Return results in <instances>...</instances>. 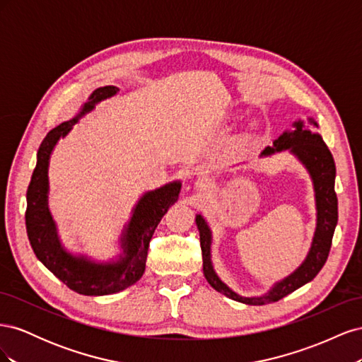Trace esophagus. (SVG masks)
<instances>
[{
    "mask_svg": "<svg viewBox=\"0 0 362 362\" xmlns=\"http://www.w3.org/2000/svg\"><path fill=\"white\" fill-rule=\"evenodd\" d=\"M194 189L198 190L199 193H208L211 189V182L208 181L206 178H199L198 181L194 182Z\"/></svg>",
    "mask_w": 362,
    "mask_h": 362,
    "instance_id": "34e87169",
    "label": "esophagus"
}]
</instances>
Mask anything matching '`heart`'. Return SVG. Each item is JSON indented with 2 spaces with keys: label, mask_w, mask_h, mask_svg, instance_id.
<instances>
[{
  "label": "heart",
  "mask_w": 362,
  "mask_h": 362,
  "mask_svg": "<svg viewBox=\"0 0 362 362\" xmlns=\"http://www.w3.org/2000/svg\"><path fill=\"white\" fill-rule=\"evenodd\" d=\"M240 116L238 115H231V119H234V120H237ZM252 129H254V133H255V131H257V125H254V128H252Z\"/></svg>",
  "instance_id": "b5f03b06"
}]
</instances>
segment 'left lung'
I'll use <instances>...</instances> for the list:
<instances>
[{
    "label": "left lung",
    "instance_id": "left-lung-1",
    "mask_svg": "<svg viewBox=\"0 0 362 362\" xmlns=\"http://www.w3.org/2000/svg\"><path fill=\"white\" fill-rule=\"evenodd\" d=\"M294 131H286V133L281 134L273 141V146H267L261 152V156H272L275 152L290 149V152H293L305 164V168L308 169L313 178L317 205V228L308 257H306L298 270L293 272L286 279L275 284L267 294L259 296V298H245V296L234 293L216 275L210 255V228H208L201 214L196 216V225H198L201 238L205 279L214 290L225 294L226 298L246 305H267L278 302L294 290L300 288L306 282L313 281L317 276V273L325 266L331 250L332 237L338 221V201L334 189L335 163L331 151L325 145L322 136L317 133L319 125H317L313 117L306 120V125H303L302 120H298V122H294Z\"/></svg>",
    "mask_w": 362,
    "mask_h": 362
}]
</instances>
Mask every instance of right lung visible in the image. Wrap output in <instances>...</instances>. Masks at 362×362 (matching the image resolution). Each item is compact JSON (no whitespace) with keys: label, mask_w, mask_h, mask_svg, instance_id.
<instances>
[{"label":"right lung","mask_w":362,"mask_h":362,"mask_svg":"<svg viewBox=\"0 0 362 362\" xmlns=\"http://www.w3.org/2000/svg\"><path fill=\"white\" fill-rule=\"evenodd\" d=\"M117 90L115 86L100 87L84 103L78 116L49 131L39 146L37 163L27 190L25 226L33 250L43 266L63 284L84 296L113 294L133 286L141 278L152 234L169 206L177 202L181 189L180 182H170L141 196L124 235L120 237L124 255L117 261L98 264L84 257H74L62 247L56 223L48 210L49 156L59 139L66 136L81 116L92 112L98 103L116 95Z\"/></svg>","instance_id":"1"}]
</instances>
